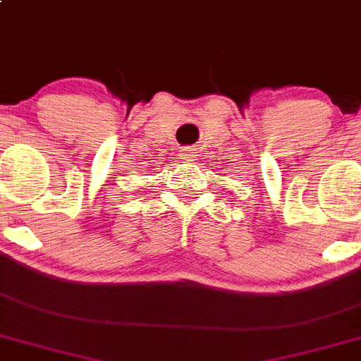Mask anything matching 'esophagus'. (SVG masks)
<instances>
[{
    "label": "esophagus",
    "mask_w": 361,
    "mask_h": 361,
    "mask_svg": "<svg viewBox=\"0 0 361 361\" xmlns=\"http://www.w3.org/2000/svg\"><path fill=\"white\" fill-rule=\"evenodd\" d=\"M195 157H196V152H195V148H190V147H185V148H181V159L183 161H195Z\"/></svg>",
    "instance_id": "1"
}]
</instances>
